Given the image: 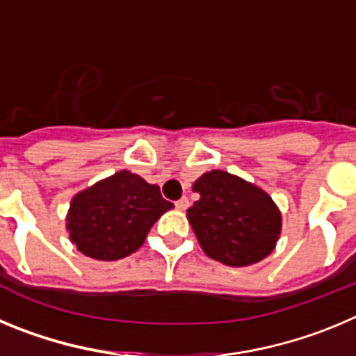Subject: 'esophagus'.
<instances>
[{"instance_id": "esophagus-1", "label": "esophagus", "mask_w": 356, "mask_h": 356, "mask_svg": "<svg viewBox=\"0 0 356 356\" xmlns=\"http://www.w3.org/2000/svg\"><path fill=\"white\" fill-rule=\"evenodd\" d=\"M188 207V197L184 196L180 197V200L176 201V209H180V210H185Z\"/></svg>"}]
</instances>
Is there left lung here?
I'll list each match as a JSON object with an SVG mask.
<instances>
[{
    "label": "left lung",
    "mask_w": 356,
    "mask_h": 356,
    "mask_svg": "<svg viewBox=\"0 0 356 356\" xmlns=\"http://www.w3.org/2000/svg\"><path fill=\"white\" fill-rule=\"evenodd\" d=\"M193 188L200 200L187 217L210 259L242 267L275 250L282 216L262 188L225 171L205 172Z\"/></svg>",
    "instance_id": "1"
}]
</instances>
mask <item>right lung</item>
<instances>
[{
    "label": "right lung",
    "mask_w": 356,
    "mask_h": 356,
    "mask_svg": "<svg viewBox=\"0 0 356 356\" xmlns=\"http://www.w3.org/2000/svg\"><path fill=\"white\" fill-rule=\"evenodd\" d=\"M171 201L139 175L119 171L72 197L67 229L78 251L96 260H119L143 246Z\"/></svg>",
    "instance_id": "add662e5"
}]
</instances>
